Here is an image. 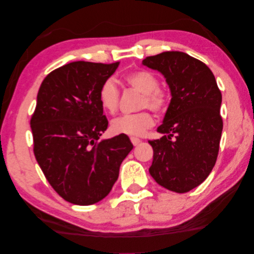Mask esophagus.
I'll use <instances>...</instances> for the list:
<instances>
[{
	"label": "esophagus",
	"instance_id": "34e87169",
	"mask_svg": "<svg viewBox=\"0 0 254 254\" xmlns=\"http://www.w3.org/2000/svg\"><path fill=\"white\" fill-rule=\"evenodd\" d=\"M130 141L132 143V145L137 146V145H138V144L140 143L141 140H140L139 138H137V137H130Z\"/></svg>",
	"mask_w": 254,
	"mask_h": 254
}]
</instances>
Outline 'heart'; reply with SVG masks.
<instances>
[{
    "instance_id": "b5f03b06",
    "label": "heart",
    "mask_w": 254,
    "mask_h": 254,
    "mask_svg": "<svg viewBox=\"0 0 254 254\" xmlns=\"http://www.w3.org/2000/svg\"><path fill=\"white\" fill-rule=\"evenodd\" d=\"M126 81L132 88L143 93L140 108H150L157 113L165 110L170 104V95L165 89L158 87V79L153 72L147 70H137L128 73ZM120 91L114 78L106 79L101 83L98 92L100 107L106 113L114 114L118 108ZM154 117L148 111L137 114L123 115L115 118L110 125V129L116 135L141 136L146 130L153 127Z\"/></svg>"
}]
</instances>
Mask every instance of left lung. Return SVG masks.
Returning a JSON list of instances; mask_svg holds the SVG:
<instances>
[{
    "instance_id": "obj_1",
    "label": "left lung",
    "mask_w": 254,
    "mask_h": 254,
    "mask_svg": "<svg viewBox=\"0 0 254 254\" xmlns=\"http://www.w3.org/2000/svg\"><path fill=\"white\" fill-rule=\"evenodd\" d=\"M143 64L166 79L172 99L157 131L149 173L176 193L198 186L215 165L223 129L222 95L210 68L185 52L166 51L147 57Z\"/></svg>"
}]
</instances>
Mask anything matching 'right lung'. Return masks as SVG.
<instances>
[{
  "label": "right lung",
  "instance_id": "right-lung-1",
  "mask_svg": "<svg viewBox=\"0 0 254 254\" xmlns=\"http://www.w3.org/2000/svg\"><path fill=\"white\" fill-rule=\"evenodd\" d=\"M118 65L70 62L49 73L39 89L30 122L34 156L53 190L75 205L105 198L134 147L126 135L100 139L108 120L98 92Z\"/></svg>",
  "mask_w": 254,
  "mask_h": 254
}]
</instances>
